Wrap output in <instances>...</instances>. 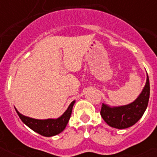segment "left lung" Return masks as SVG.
I'll return each instance as SVG.
<instances>
[{"instance_id":"obj_1","label":"left lung","mask_w":157,"mask_h":157,"mask_svg":"<svg viewBox=\"0 0 157 157\" xmlns=\"http://www.w3.org/2000/svg\"><path fill=\"white\" fill-rule=\"evenodd\" d=\"M150 98V82L148 75L140 94L134 102L123 106H110L102 103L101 116L113 128L124 129L131 127L140 119L148 106Z\"/></svg>"}]
</instances>
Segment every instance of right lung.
<instances>
[{"label":"right lung","instance_id":"1","mask_svg":"<svg viewBox=\"0 0 157 157\" xmlns=\"http://www.w3.org/2000/svg\"><path fill=\"white\" fill-rule=\"evenodd\" d=\"M75 101L74 100L69 105L65 112L57 118H47V119H37L33 118L28 116H25L20 113L15 108L17 113L18 114L19 118H21L24 124L28 127L33 129V131L38 133L39 135L45 136V137H51L60 134L66 127L68 124L69 119L71 118L72 113L73 106Z\"/></svg>","mask_w":157,"mask_h":157}]
</instances>
